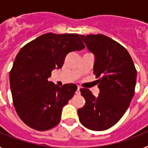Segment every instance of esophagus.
I'll use <instances>...</instances> for the list:
<instances>
[{
	"instance_id": "34e87169",
	"label": "esophagus",
	"mask_w": 148,
	"mask_h": 148,
	"mask_svg": "<svg viewBox=\"0 0 148 148\" xmlns=\"http://www.w3.org/2000/svg\"><path fill=\"white\" fill-rule=\"evenodd\" d=\"M80 87H78V88H77V90L76 91H75V94H76V95H80Z\"/></svg>"
}]
</instances>
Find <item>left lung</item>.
Masks as SVG:
<instances>
[{
  "instance_id": "left-lung-1",
  "label": "left lung",
  "mask_w": 148,
  "mask_h": 148,
  "mask_svg": "<svg viewBox=\"0 0 148 148\" xmlns=\"http://www.w3.org/2000/svg\"><path fill=\"white\" fill-rule=\"evenodd\" d=\"M95 56L93 73L99 78L97 97L89 89L80 92L85 104L78 110L81 123L95 131L108 130L125 114L135 93L136 70L123 46L104 35H81Z\"/></svg>"
}]
</instances>
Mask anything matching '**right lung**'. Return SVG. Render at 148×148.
Wrapping results in <instances>:
<instances>
[{"label": "right lung", "mask_w": 148, "mask_h": 148, "mask_svg": "<svg viewBox=\"0 0 148 148\" xmlns=\"http://www.w3.org/2000/svg\"><path fill=\"white\" fill-rule=\"evenodd\" d=\"M84 47L81 35L49 32L21 49L10 73V82L15 110L27 126L44 131L59 123L63 107L77 86L66 84L60 87L48 78L53 70L62 67L68 53Z\"/></svg>", "instance_id": "obj_1"}]
</instances>
